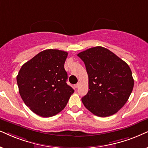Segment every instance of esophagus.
<instances>
[{
    "mask_svg": "<svg viewBox=\"0 0 148 148\" xmlns=\"http://www.w3.org/2000/svg\"><path fill=\"white\" fill-rule=\"evenodd\" d=\"M79 85H80V84H79V83L76 84V85H74V87H75L76 89H77V88H78V87H79Z\"/></svg>",
    "mask_w": 148,
    "mask_h": 148,
    "instance_id": "34e87169",
    "label": "esophagus"
}]
</instances>
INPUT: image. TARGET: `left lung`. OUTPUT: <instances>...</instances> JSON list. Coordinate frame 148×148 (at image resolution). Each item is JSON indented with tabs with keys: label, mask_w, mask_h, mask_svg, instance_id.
Masks as SVG:
<instances>
[{
	"label": "left lung",
	"mask_w": 148,
	"mask_h": 148,
	"mask_svg": "<svg viewBox=\"0 0 148 148\" xmlns=\"http://www.w3.org/2000/svg\"><path fill=\"white\" fill-rule=\"evenodd\" d=\"M85 63L89 91L82 98L84 106L95 115L108 117L124 106L134 87L132 72L127 63L102 46L78 54Z\"/></svg>",
	"instance_id": "1"
}]
</instances>
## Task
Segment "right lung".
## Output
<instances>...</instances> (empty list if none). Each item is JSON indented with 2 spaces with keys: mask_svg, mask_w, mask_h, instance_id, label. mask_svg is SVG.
Returning a JSON list of instances; mask_svg holds the SVG:
<instances>
[{
  "mask_svg": "<svg viewBox=\"0 0 148 148\" xmlns=\"http://www.w3.org/2000/svg\"><path fill=\"white\" fill-rule=\"evenodd\" d=\"M67 52L48 49L22 65L17 76L20 96L37 115L49 117L61 112L74 90L66 83Z\"/></svg>",
  "mask_w": 148,
  "mask_h": 148,
  "instance_id": "add662e5",
  "label": "right lung"
}]
</instances>
